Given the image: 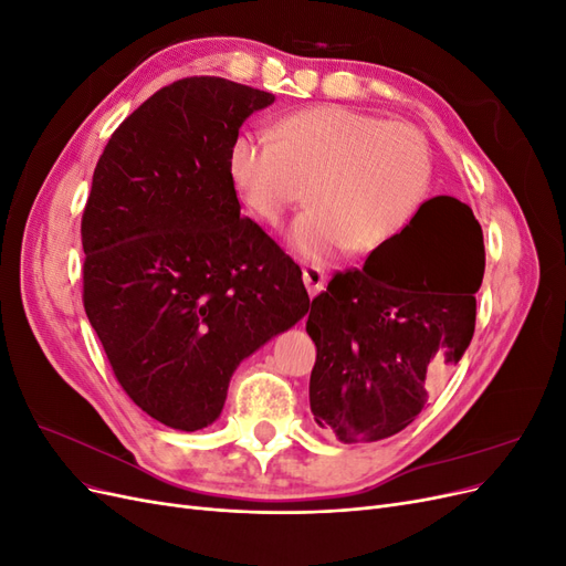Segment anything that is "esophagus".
Here are the masks:
<instances>
[{
	"mask_svg": "<svg viewBox=\"0 0 566 566\" xmlns=\"http://www.w3.org/2000/svg\"><path fill=\"white\" fill-rule=\"evenodd\" d=\"M302 281L306 285V293H310V297H316L321 290L325 287V273L318 266H304L302 269Z\"/></svg>",
	"mask_w": 566,
	"mask_h": 566,
	"instance_id": "esophagus-1",
	"label": "esophagus"
}]
</instances>
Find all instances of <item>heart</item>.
Returning <instances> with one entry per match:
<instances>
[{
    "label": "heart",
    "instance_id": "obj_1",
    "mask_svg": "<svg viewBox=\"0 0 566 566\" xmlns=\"http://www.w3.org/2000/svg\"><path fill=\"white\" fill-rule=\"evenodd\" d=\"M229 172L266 227H281L306 196L312 208L295 221L290 243L304 260L325 262L345 250H378L408 224L430 186L432 153L416 125L316 106L283 117L271 139L235 136Z\"/></svg>",
    "mask_w": 566,
    "mask_h": 566
}]
</instances>
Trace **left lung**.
<instances>
[{"label":"left lung","mask_w":566,"mask_h":566,"mask_svg":"<svg viewBox=\"0 0 566 566\" xmlns=\"http://www.w3.org/2000/svg\"><path fill=\"white\" fill-rule=\"evenodd\" d=\"M484 235L465 202L437 196L314 297L310 403L339 441H378L416 420L427 389L458 364L474 335Z\"/></svg>","instance_id":"left-lung-1"}]
</instances>
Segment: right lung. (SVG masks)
Listing matches in <instances>:
<instances>
[{
    "label": "right lung",
    "instance_id": "1",
    "mask_svg": "<svg viewBox=\"0 0 566 566\" xmlns=\"http://www.w3.org/2000/svg\"><path fill=\"white\" fill-rule=\"evenodd\" d=\"M273 101L224 77L177 80L94 169L84 312L127 397L172 430L212 424L238 364L310 312L300 266L241 217L229 172L238 129Z\"/></svg>",
    "mask_w": 566,
    "mask_h": 566
}]
</instances>
